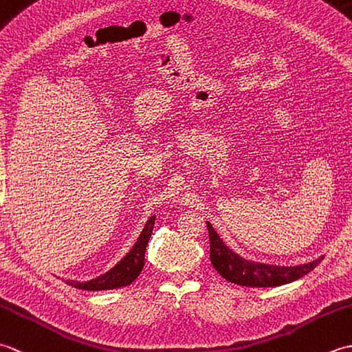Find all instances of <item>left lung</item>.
I'll use <instances>...</instances> for the list:
<instances>
[{"label": "left lung", "instance_id": "8db88e82", "mask_svg": "<svg viewBox=\"0 0 352 352\" xmlns=\"http://www.w3.org/2000/svg\"><path fill=\"white\" fill-rule=\"evenodd\" d=\"M208 236H210V260L213 267L218 274L230 283L239 284V286L246 287H275L296 281L302 278L313 271L324 256L315 258L313 261L296 266H278V265H267L258 263V261L246 260L239 256L231 248L223 243L219 234L210 222H207Z\"/></svg>", "mask_w": 352, "mask_h": 352}]
</instances>
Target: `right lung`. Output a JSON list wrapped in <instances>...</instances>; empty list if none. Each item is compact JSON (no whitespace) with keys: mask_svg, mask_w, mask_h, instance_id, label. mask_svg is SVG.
Listing matches in <instances>:
<instances>
[{"mask_svg":"<svg viewBox=\"0 0 352 352\" xmlns=\"http://www.w3.org/2000/svg\"><path fill=\"white\" fill-rule=\"evenodd\" d=\"M155 216H149L145 222V227L142 228L138 241L130 248V251L118 261V263L110 267L107 272H104L92 280L87 281H76V280H65L66 284L81 290H110L122 286H129L130 283L138 278L142 269L145 265V251L149 237H151L154 228Z\"/></svg>","mask_w":352,"mask_h":352,"instance_id":"add662e5","label":"right lung"}]
</instances>
